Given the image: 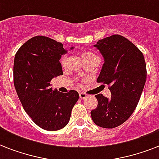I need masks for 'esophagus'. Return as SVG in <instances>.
Here are the masks:
<instances>
[{
  "label": "esophagus",
  "mask_w": 159,
  "mask_h": 159,
  "mask_svg": "<svg viewBox=\"0 0 159 159\" xmlns=\"http://www.w3.org/2000/svg\"><path fill=\"white\" fill-rule=\"evenodd\" d=\"M79 97L81 99H85V98H87V95L86 94V93H83V92H80Z\"/></svg>",
  "instance_id": "1"
}]
</instances>
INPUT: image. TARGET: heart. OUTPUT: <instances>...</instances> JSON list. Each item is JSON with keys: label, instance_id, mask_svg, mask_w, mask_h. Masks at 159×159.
<instances>
[{"label": "heart", "instance_id": "obj_1", "mask_svg": "<svg viewBox=\"0 0 159 159\" xmlns=\"http://www.w3.org/2000/svg\"><path fill=\"white\" fill-rule=\"evenodd\" d=\"M92 56H95L94 53H92V52H88V51H85L83 53H82V57L83 59H86L87 57H92ZM66 62H67V56L66 55H62V57H61V59H60V62H61V64L62 66H64L66 64Z\"/></svg>", "mask_w": 159, "mask_h": 159}]
</instances>
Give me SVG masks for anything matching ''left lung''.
Here are the masks:
<instances>
[{"label": "left lung", "mask_w": 159, "mask_h": 159, "mask_svg": "<svg viewBox=\"0 0 159 159\" xmlns=\"http://www.w3.org/2000/svg\"><path fill=\"white\" fill-rule=\"evenodd\" d=\"M104 57L97 82L109 85L111 97L96 95L97 108L91 111L97 125L112 129L125 122L133 114L147 77L143 55L133 43L115 34L94 44Z\"/></svg>", "instance_id": "obj_1"}]
</instances>
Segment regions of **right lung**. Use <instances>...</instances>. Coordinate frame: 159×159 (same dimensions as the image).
<instances>
[{
  "label": "right lung",
  "instance_id": "add662e5",
  "mask_svg": "<svg viewBox=\"0 0 159 159\" xmlns=\"http://www.w3.org/2000/svg\"><path fill=\"white\" fill-rule=\"evenodd\" d=\"M66 53L61 43L35 36L15 56L14 85L19 99L32 120L45 130H58L67 125L79 98L77 91L62 93L50 87L51 80L63 74L59 60Z\"/></svg>",
  "mask_w": 159,
  "mask_h": 159
}]
</instances>
